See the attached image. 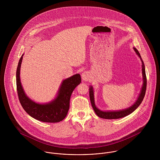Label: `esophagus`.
<instances>
[{
	"label": "esophagus",
	"mask_w": 160,
	"mask_h": 160,
	"mask_svg": "<svg viewBox=\"0 0 160 160\" xmlns=\"http://www.w3.org/2000/svg\"><path fill=\"white\" fill-rule=\"evenodd\" d=\"M81 77L84 81H88L90 78V74L88 71H84L82 73Z\"/></svg>",
	"instance_id": "34e87169"
}]
</instances>
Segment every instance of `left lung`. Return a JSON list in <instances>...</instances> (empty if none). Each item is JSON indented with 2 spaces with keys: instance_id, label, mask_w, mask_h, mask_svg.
<instances>
[{
  "instance_id": "left-lung-1",
  "label": "left lung",
  "mask_w": 160,
  "mask_h": 160,
  "mask_svg": "<svg viewBox=\"0 0 160 160\" xmlns=\"http://www.w3.org/2000/svg\"><path fill=\"white\" fill-rule=\"evenodd\" d=\"M134 50L136 52V54L138 55V57L140 58L141 62H142V77H143V85L141 89L140 92L139 93V95L137 98L136 101L135 103L131 106L130 107L121 110H117V111H102L99 110L95 105V100H94V92H93V88L92 86H90L89 88V97H90V100L91 102L92 106V108L95 112L96 114L103 119H119L123 117H125L129 114L132 113L134 111H135L138 106L140 105L142 103L145 94L146 92V88H147V78H146V74H145V65L143 63V62L141 58V56L140 55V53L136 49V48L134 47Z\"/></svg>"
}]
</instances>
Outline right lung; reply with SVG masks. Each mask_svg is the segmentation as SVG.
Returning a JSON list of instances; mask_svg holds the SVG:
<instances>
[{
	"label": "right lung",
	"instance_id": "add662e5",
	"mask_svg": "<svg viewBox=\"0 0 160 160\" xmlns=\"http://www.w3.org/2000/svg\"><path fill=\"white\" fill-rule=\"evenodd\" d=\"M21 57L17 69V89L18 98L25 112L33 118L45 122H58L67 116L69 100L74 89L81 82V75L76 74L63 80L57 96L51 102L39 103L29 98L23 90L20 81V68L23 60Z\"/></svg>",
	"mask_w": 160,
	"mask_h": 160
}]
</instances>
